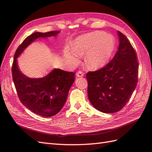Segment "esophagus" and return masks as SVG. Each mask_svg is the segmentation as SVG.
<instances>
[{"label":"esophagus","mask_w":152,"mask_h":152,"mask_svg":"<svg viewBox=\"0 0 152 152\" xmlns=\"http://www.w3.org/2000/svg\"><path fill=\"white\" fill-rule=\"evenodd\" d=\"M76 75H77V77H83L84 76V73L82 71H79V72H77Z\"/></svg>","instance_id":"obj_1"}]
</instances>
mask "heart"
Masks as SVG:
<instances>
[{
    "mask_svg": "<svg viewBox=\"0 0 152 152\" xmlns=\"http://www.w3.org/2000/svg\"><path fill=\"white\" fill-rule=\"evenodd\" d=\"M115 39L112 36L102 31H94L81 35L73 42L72 51L65 49L64 55L68 61L75 62L77 55L86 54V65L90 69L104 66L115 49Z\"/></svg>",
    "mask_w": 152,
    "mask_h": 152,
    "instance_id": "1",
    "label": "heart"
}]
</instances>
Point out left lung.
Wrapping results in <instances>:
<instances>
[{"label": "left lung", "mask_w": 152, "mask_h": 152, "mask_svg": "<svg viewBox=\"0 0 152 152\" xmlns=\"http://www.w3.org/2000/svg\"><path fill=\"white\" fill-rule=\"evenodd\" d=\"M119 46L104 67L86 74L88 96L101 112H119L130 99L137 84L139 63L135 51L126 37L118 31Z\"/></svg>", "instance_id": "obj_1"}]
</instances>
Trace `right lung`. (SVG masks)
<instances>
[{
    "instance_id": "1",
    "label": "right lung",
    "mask_w": 152,
    "mask_h": 152,
    "mask_svg": "<svg viewBox=\"0 0 152 152\" xmlns=\"http://www.w3.org/2000/svg\"><path fill=\"white\" fill-rule=\"evenodd\" d=\"M58 33L35 32L27 37L17 49L12 67L13 80L21 102L32 112L46 117L55 115L63 108L75 74L55 69L42 78H29L20 71L17 58L37 39L56 36Z\"/></svg>"
}]
</instances>
